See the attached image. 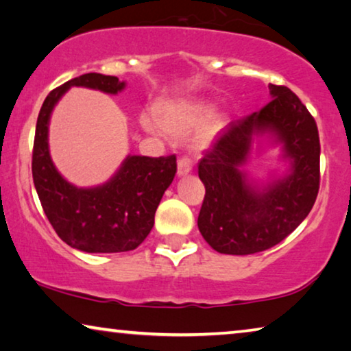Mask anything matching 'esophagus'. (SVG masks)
<instances>
[{"label": "esophagus", "mask_w": 351, "mask_h": 351, "mask_svg": "<svg viewBox=\"0 0 351 351\" xmlns=\"http://www.w3.org/2000/svg\"><path fill=\"white\" fill-rule=\"evenodd\" d=\"M191 172V163L190 160L188 158H180L179 161H177V176L179 177H183V176H188Z\"/></svg>", "instance_id": "1"}]
</instances>
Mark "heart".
Instances as JSON below:
<instances>
[{
	"label": "heart",
	"instance_id": "1",
	"mask_svg": "<svg viewBox=\"0 0 351 351\" xmlns=\"http://www.w3.org/2000/svg\"><path fill=\"white\" fill-rule=\"evenodd\" d=\"M226 119L213 114L212 105L206 101H180L168 104L160 110V125L150 117H144L143 127L150 133H158L160 127L172 138H188L196 133L197 147H207L224 127Z\"/></svg>",
	"mask_w": 351,
	"mask_h": 351
}]
</instances>
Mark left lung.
<instances>
[{
	"mask_svg": "<svg viewBox=\"0 0 351 351\" xmlns=\"http://www.w3.org/2000/svg\"><path fill=\"white\" fill-rule=\"evenodd\" d=\"M269 104L246 119L230 122L199 161L206 186L197 228L221 254L245 256L278 245L314 206L320 183V141L314 117L292 90L269 84ZM256 152L279 147L288 165L265 184L244 171Z\"/></svg>",
	"mask_w": 351,
	"mask_h": 351,
	"instance_id": "8db88e82",
	"label": "left lung"
}]
</instances>
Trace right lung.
<instances>
[{
    "label": "right lung",
    "instance_id": "right-lung-1",
    "mask_svg": "<svg viewBox=\"0 0 351 351\" xmlns=\"http://www.w3.org/2000/svg\"><path fill=\"white\" fill-rule=\"evenodd\" d=\"M117 95L127 82L101 73H84L47 95L37 117L32 149V180L42 208L59 239L84 252H125L143 243L154 228L155 212L177 172L176 155H127L101 185L77 186L56 169L48 145L51 112L70 88Z\"/></svg>",
    "mask_w": 351,
    "mask_h": 351
}]
</instances>
